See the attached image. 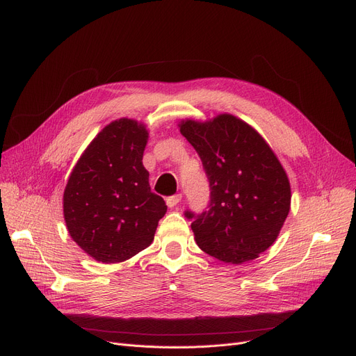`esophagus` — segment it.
I'll use <instances>...</instances> for the list:
<instances>
[{
	"label": "esophagus",
	"instance_id": "34e87169",
	"mask_svg": "<svg viewBox=\"0 0 356 356\" xmlns=\"http://www.w3.org/2000/svg\"><path fill=\"white\" fill-rule=\"evenodd\" d=\"M180 200H181V195H175V196H168L165 199V203L168 208H176Z\"/></svg>",
	"mask_w": 356,
	"mask_h": 356
}]
</instances>
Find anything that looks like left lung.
<instances>
[{"instance_id":"obj_1","label":"left lung","mask_w":356,"mask_h":356,"mask_svg":"<svg viewBox=\"0 0 356 356\" xmlns=\"http://www.w3.org/2000/svg\"><path fill=\"white\" fill-rule=\"evenodd\" d=\"M180 133L197 152L211 186L209 211L195 215L202 251L242 264L268 250L290 212L291 189L282 163L257 131L231 114L199 122L181 120Z\"/></svg>"}]
</instances>
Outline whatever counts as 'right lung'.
Wrapping results in <instances>:
<instances>
[{"instance_id":"right-lung-1","label":"right lung","mask_w":356,"mask_h":356,"mask_svg":"<svg viewBox=\"0 0 356 356\" xmlns=\"http://www.w3.org/2000/svg\"><path fill=\"white\" fill-rule=\"evenodd\" d=\"M147 140L143 122L112 121L69 176L63 193L69 235L99 263H122L145 250L167 212L163 197L149 189L143 165Z\"/></svg>"}]
</instances>
